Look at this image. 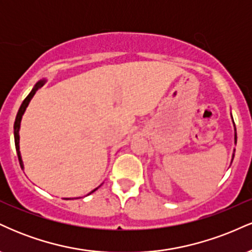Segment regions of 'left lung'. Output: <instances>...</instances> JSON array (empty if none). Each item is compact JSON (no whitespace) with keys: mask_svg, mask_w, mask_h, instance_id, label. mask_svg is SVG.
Here are the masks:
<instances>
[{"mask_svg":"<svg viewBox=\"0 0 252 252\" xmlns=\"http://www.w3.org/2000/svg\"><path fill=\"white\" fill-rule=\"evenodd\" d=\"M235 141H236V142H237V134L235 135Z\"/></svg>","mask_w":252,"mask_h":252,"instance_id":"obj_1","label":"left lung"}]
</instances>
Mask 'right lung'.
I'll list each match as a JSON object with an SVG mask.
<instances>
[{
	"label": "right lung",
	"instance_id": "right-lung-1",
	"mask_svg": "<svg viewBox=\"0 0 252 252\" xmlns=\"http://www.w3.org/2000/svg\"><path fill=\"white\" fill-rule=\"evenodd\" d=\"M45 84V80H41V82H39L36 84L35 86H34V89L32 90L31 94H28L27 97L25 98V100L22 102L21 106H20L19 111H17V115H16V118H15V123H14V138H15V148H16V153H17V158H19V162H20V166H21V168H24V163H22V160H21V154H20V146H19V141H20V136H19V130H20V123H21V118H22V115H24L26 108L28 106V104H30L31 99L33 98L34 94H35V92L37 91V89L41 88V86ZM92 190L91 193H94V190Z\"/></svg>",
	"mask_w": 252,
	"mask_h": 252
}]
</instances>
